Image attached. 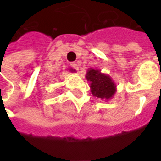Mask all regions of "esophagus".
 Here are the masks:
<instances>
[{
  "label": "esophagus",
  "instance_id": "34e87169",
  "mask_svg": "<svg viewBox=\"0 0 161 161\" xmlns=\"http://www.w3.org/2000/svg\"><path fill=\"white\" fill-rule=\"evenodd\" d=\"M70 65H71V67H72V68H74L75 70H78V66H77V63H72L71 64H70Z\"/></svg>",
  "mask_w": 161,
  "mask_h": 161
}]
</instances>
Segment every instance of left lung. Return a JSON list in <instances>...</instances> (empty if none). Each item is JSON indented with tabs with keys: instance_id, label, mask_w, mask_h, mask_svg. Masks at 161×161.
I'll return each instance as SVG.
<instances>
[{
	"instance_id": "8db88e82",
	"label": "left lung",
	"mask_w": 161,
	"mask_h": 161,
	"mask_svg": "<svg viewBox=\"0 0 161 161\" xmlns=\"http://www.w3.org/2000/svg\"><path fill=\"white\" fill-rule=\"evenodd\" d=\"M86 79L90 83L91 94L102 100H110L116 92V84L108 74L98 69L89 68Z\"/></svg>"
}]
</instances>
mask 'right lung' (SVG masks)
Here are the masks:
<instances>
[{
  "mask_svg": "<svg viewBox=\"0 0 161 161\" xmlns=\"http://www.w3.org/2000/svg\"><path fill=\"white\" fill-rule=\"evenodd\" d=\"M69 70H70V71H71V72H75V71H76V70H74V69H72V68H70V69H69Z\"/></svg>",
  "mask_w": 161,
  "mask_h": 161,
  "instance_id": "right-lung-1",
  "label": "right lung"
}]
</instances>
